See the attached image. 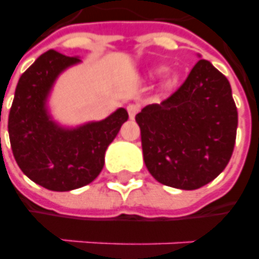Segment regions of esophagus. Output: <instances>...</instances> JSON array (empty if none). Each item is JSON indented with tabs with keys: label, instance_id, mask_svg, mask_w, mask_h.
Masks as SVG:
<instances>
[{
	"label": "esophagus",
	"instance_id": "esophagus-1",
	"mask_svg": "<svg viewBox=\"0 0 259 259\" xmlns=\"http://www.w3.org/2000/svg\"><path fill=\"white\" fill-rule=\"evenodd\" d=\"M126 111H128V115H130V118H134L135 114L139 111V106L138 104H134V103H130L126 106Z\"/></svg>",
	"mask_w": 259,
	"mask_h": 259
}]
</instances>
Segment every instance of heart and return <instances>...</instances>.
Listing matches in <instances>:
<instances>
[{
	"label": "heart",
	"mask_w": 259,
	"mask_h": 259,
	"mask_svg": "<svg viewBox=\"0 0 259 259\" xmlns=\"http://www.w3.org/2000/svg\"><path fill=\"white\" fill-rule=\"evenodd\" d=\"M162 71H163L162 68H159V69H156L155 74L159 75ZM176 85H177V78H176V76H170V78L164 82V89H173Z\"/></svg>",
	"instance_id": "heart-1"
}]
</instances>
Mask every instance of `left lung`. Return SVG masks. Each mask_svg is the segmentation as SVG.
<instances>
[{"mask_svg":"<svg viewBox=\"0 0 259 259\" xmlns=\"http://www.w3.org/2000/svg\"><path fill=\"white\" fill-rule=\"evenodd\" d=\"M144 160L159 183L197 190L230 160L237 133V107L225 75L199 60L179 89L160 104L135 115Z\"/></svg>","mask_w":259,"mask_h":259,"instance_id":"1","label":"left lung"}]
</instances>
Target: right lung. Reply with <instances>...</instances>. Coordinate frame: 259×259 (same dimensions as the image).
<instances>
[{
  "instance_id": "1",
  "label": "right lung",
  "mask_w": 259,
  "mask_h": 259,
  "mask_svg": "<svg viewBox=\"0 0 259 259\" xmlns=\"http://www.w3.org/2000/svg\"><path fill=\"white\" fill-rule=\"evenodd\" d=\"M76 57L46 51L22 74L9 110L8 133L18 166L36 184L71 191L89 184L104 166V153L128 120L118 109L106 120L64 130L50 120L46 100L54 80Z\"/></svg>"
}]
</instances>
